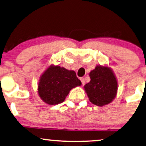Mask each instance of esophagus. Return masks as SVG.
I'll return each mask as SVG.
<instances>
[{
    "mask_svg": "<svg viewBox=\"0 0 146 146\" xmlns=\"http://www.w3.org/2000/svg\"><path fill=\"white\" fill-rule=\"evenodd\" d=\"M80 80L82 82V85H84L85 84V80L84 78H80Z\"/></svg>",
    "mask_w": 146,
    "mask_h": 146,
    "instance_id": "34e87169",
    "label": "esophagus"
}]
</instances>
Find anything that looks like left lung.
<instances>
[{
	"mask_svg": "<svg viewBox=\"0 0 146 146\" xmlns=\"http://www.w3.org/2000/svg\"><path fill=\"white\" fill-rule=\"evenodd\" d=\"M90 82L84 86L90 101L98 106L112 102L117 90V82L112 70L108 66H96L90 72Z\"/></svg>",
	"mask_w": 146,
	"mask_h": 146,
	"instance_id": "obj_1",
	"label": "left lung"
}]
</instances>
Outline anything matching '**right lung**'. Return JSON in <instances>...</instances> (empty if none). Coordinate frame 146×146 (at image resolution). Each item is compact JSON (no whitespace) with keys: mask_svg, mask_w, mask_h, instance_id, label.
I'll return each mask as SVG.
<instances>
[{"mask_svg":"<svg viewBox=\"0 0 146 146\" xmlns=\"http://www.w3.org/2000/svg\"><path fill=\"white\" fill-rule=\"evenodd\" d=\"M81 84L74 71L50 65L40 76L38 92L45 103L56 105L63 102L70 91Z\"/></svg>","mask_w":146,"mask_h":146,"instance_id":"1","label":"right lung"}]
</instances>
